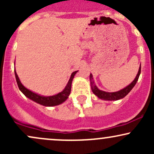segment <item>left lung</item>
<instances>
[{"mask_svg": "<svg viewBox=\"0 0 154 154\" xmlns=\"http://www.w3.org/2000/svg\"><path fill=\"white\" fill-rule=\"evenodd\" d=\"M140 72H141V66H140L138 73H137L135 79L133 80V82L130 83L128 86H127V87L124 88V89L121 90V91L118 92H115V93H107V92L102 91H100V90L98 89V88H97L94 85V81H93V75H92V74H91V75H90V80H91L92 91L93 92V93H94L95 95H97L98 98H100V99L108 100H116L121 99V98H123L124 97L126 96V95L130 93V91H131L132 88H133L134 86L135 85V84L137 83V79L139 78Z\"/></svg>", "mask_w": 154, "mask_h": 154, "instance_id": "left-lung-1", "label": "left lung"}]
</instances>
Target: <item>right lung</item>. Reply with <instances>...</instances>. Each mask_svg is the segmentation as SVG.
Wrapping results in <instances>:
<instances>
[{"mask_svg":"<svg viewBox=\"0 0 154 154\" xmlns=\"http://www.w3.org/2000/svg\"><path fill=\"white\" fill-rule=\"evenodd\" d=\"M14 72L16 79H17V85H18L19 90L24 93L25 96L27 97L29 99L32 100L33 101L36 102V103H38L39 104H41V105L43 106H57L62 103L63 102H64L65 100L68 98L69 95L70 93H71L72 79H73L74 77H75V74L77 73V71L74 72L72 74L71 77H70L68 83H67V85L62 92H61V93H58V94L55 95H52V96L48 97L41 96V95L36 94V93H33V92L29 91V90L26 89V88H24V86L22 85V83H21L20 80H19L18 75H17L15 69Z\"/></svg>","mask_w":154,"mask_h":154,"instance_id":"obj_1","label":"right lung"}]
</instances>
